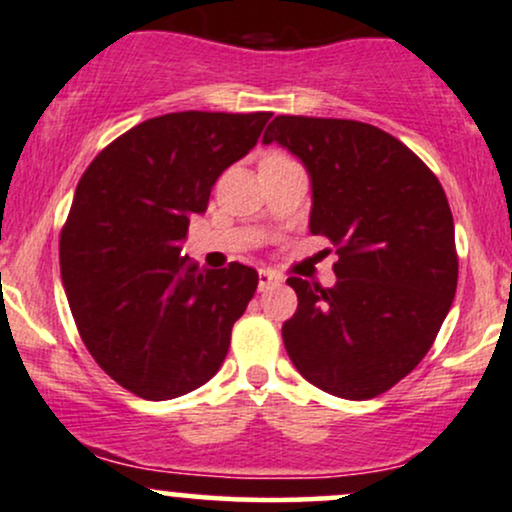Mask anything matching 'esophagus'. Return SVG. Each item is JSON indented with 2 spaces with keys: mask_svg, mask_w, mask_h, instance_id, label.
I'll use <instances>...</instances> for the list:
<instances>
[{
  "mask_svg": "<svg viewBox=\"0 0 512 512\" xmlns=\"http://www.w3.org/2000/svg\"><path fill=\"white\" fill-rule=\"evenodd\" d=\"M278 283H283V278H280L278 273H273V271H258V290H268V287H273V285H278Z\"/></svg>",
  "mask_w": 512,
  "mask_h": 512,
  "instance_id": "34e87169",
  "label": "esophagus"
}]
</instances>
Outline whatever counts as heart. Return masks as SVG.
<instances>
[{"instance_id": "b5f03b06", "label": "heart", "mask_w": 512, "mask_h": 512, "mask_svg": "<svg viewBox=\"0 0 512 512\" xmlns=\"http://www.w3.org/2000/svg\"><path fill=\"white\" fill-rule=\"evenodd\" d=\"M266 159H287L285 154H278V152H273V154H266Z\"/></svg>"}]
</instances>
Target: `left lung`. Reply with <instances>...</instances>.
Masks as SVG:
<instances>
[{"label": "left lung", "instance_id": "8db88e82", "mask_svg": "<svg viewBox=\"0 0 512 512\" xmlns=\"http://www.w3.org/2000/svg\"><path fill=\"white\" fill-rule=\"evenodd\" d=\"M263 142L309 171V229L338 256L333 287L287 278L300 300L283 324L287 355L314 387L372 399L421 363L455 300L447 195L404 142L360 120L275 116Z\"/></svg>", "mask_w": 512, "mask_h": 512}]
</instances>
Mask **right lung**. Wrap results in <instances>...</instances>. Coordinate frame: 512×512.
<instances>
[{"label": "right lung", "mask_w": 512, "mask_h": 512, "mask_svg": "<svg viewBox=\"0 0 512 512\" xmlns=\"http://www.w3.org/2000/svg\"><path fill=\"white\" fill-rule=\"evenodd\" d=\"M271 113L181 111L123 132L77 183L60 273L91 358L120 387L166 401L225 363L258 273L198 271L181 244L222 171L256 145Z\"/></svg>", "instance_id": "right-lung-1"}]
</instances>
